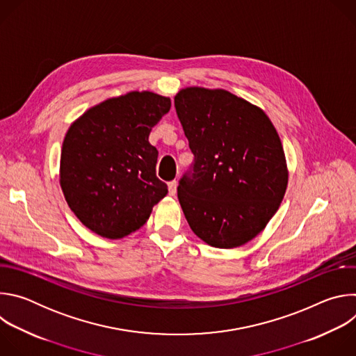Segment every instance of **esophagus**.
<instances>
[{"instance_id": "1", "label": "esophagus", "mask_w": 356, "mask_h": 356, "mask_svg": "<svg viewBox=\"0 0 356 356\" xmlns=\"http://www.w3.org/2000/svg\"><path fill=\"white\" fill-rule=\"evenodd\" d=\"M168 187H169V194H170V195H175V194H176V190H177V181H176V180L170 181V183L168 184Z\"/></svg>"}]
</instances>
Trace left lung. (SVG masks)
Listing matches in <instances>:
<instances>
[{
  "label": "left lung",
  "instance_id": "8db88e82",
  "mask_svg": "<svg viewBox=\"0 0 356 356\" xmlns=\"http://www.w3.org/2000/svg\"><path fill=\"white\" fill-rule=\"evenodd\" d=\"M194 163L177 197L193 232L216 248L255 238L287 187L284 150L269 117L227 90L187 87L175 97Z\"/></svg>",
  "mask_w": 356,
  "mask_h": 356
}]
</instances>
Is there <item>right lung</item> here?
<instances>
[{"label": "right lung", "instance_id": "add662e5", "mask_svg": "<svg viewBox=\"0 0 356 356\" xmlns=\"http://www.w3.org/2000/svg\"><path fill=\"white\" fill-rule=\"evenodd\" d=\"M170 98L131 91L76 120L63 140L60 187L74 216L99 236L139 229L168 194L156 177L158 150L149 134L170 110Z\"/></svg>", "mask_w": 356, "mask_h": 356}]
</instances>
